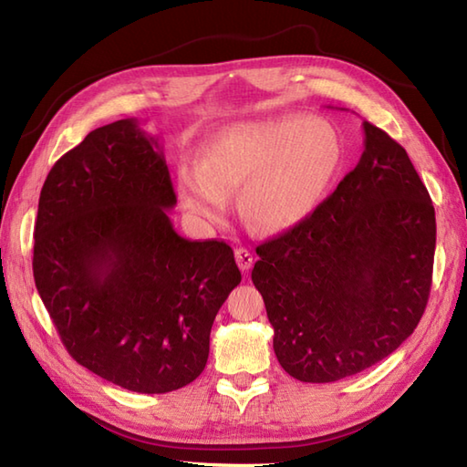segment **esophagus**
I'll list each match as a JSON object with an SVG mask.
<instances>
[{"instance_id": "1", "label": "esophagus", "mask_w": 467, "mask_h": 467, "mask_svg": "<svg viewBox=\"0 0 467 467\" xmlns=\"http://www.w3.org/2000/svg\"><path fill=\"white\" fill-rule=\"evenodd\" d=\"M234 259H236V265H239V269L243 273L249 271L251 266H253V263H254L253 253L249 249H244V246H241V249L234 251Z\"/></svg>"}]
</instances>
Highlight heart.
Returning <instances> with one entry per match:
<instances>
[{"mask_svg":"<svg viewBox=\"0 0 467 467\" xmlns=\"http://www.w3.org/2000/svg\"><path fill=\"white\" fill-rule=\"evenodd\" d=\"M343 142L323 118L279 116L241 122L208 138L196 164L176 168V188L188 213L223 221L228 196L239 191L246 224L265 234L299 226L339 172Z\"/></svg>","mask_w":467,"mask_h":467,"instance_id":"1","label":"heart"}]
</instances>
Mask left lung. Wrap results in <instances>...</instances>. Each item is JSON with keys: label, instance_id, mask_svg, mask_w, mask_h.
Wrapping results in <instances>:
<instances>
[{"label": "left lung", "instance_id": "1", "mask_svg": "<svg viewBox=\"0 0 467 467\" xmlns=\"http://www.w3.org/2000/svg\"><path fill=\"white\" fill-rule=\"evenodd\" d=\"M365 150L299 226L256 246L253 283L283 369L331 383L379 363L430 299L435 211L405 148L363 122Z\"/></svg>", "mask_w": 467, "mask_h": 467}]
</instances>
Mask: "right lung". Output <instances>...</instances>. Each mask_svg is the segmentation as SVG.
Here are the masks:
<instances>
[{
  "label": "right lung",
  "instance_id": "right-lung-1",
  "mask_svg": "<svg viewBox=\"0 0 467 467\" xmlns=\"http://www.w3.org/2000/svg\"><path fill=\"white\" fill-rule=\"evenodd\" d=\"M158 138L136 118L96 128L49 171L34 279L67 353L136 393L202 373L214 317L241 271L223 241H188Z\"/></svg>",
  "mask_w": 467,
  "mask_h": 467
}]
</instances>
